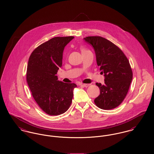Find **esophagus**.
<instances>
[{"mask_svg": "<svg viewBox=\"0 0 154 154\" xmlns=\"http://www.w3.org/2000/svg\"><path fill=\"white\" fill-rule=\"evenodd\" d=\"M90 85V84H82V85H81L82 86H83V87H88V86H89Z\"/></svg>", "mask_w": 154, "mask_h": 154, "instance_id": "1", "label": "esophagus"}]
</instances>
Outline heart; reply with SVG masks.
<instances>
[{
  "mask_svg": "<svg viewBox=\"0 0 154 154\" xmlns=\"http://www.w3.org/2000/svg\"><path fill=\"white\" fill-rule=\"evenodd\" d=\"M85 51H87V50L86 49H85V48H81V51H82V52H83Z\"/></svg>",
  "mask_w": 154,
  "mask_h": 154,
  "instance_id": "heart-1",
  "label": "heart"
}]
</instances>
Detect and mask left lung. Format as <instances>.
<instances>
[{
	"label": "left lung",
	"instance_id": "8db88e82",
	"mask_svg": "<svg viewBox=\"0 0 154 154\" xmlns=\"http://www.w3.org/2000/svg\"><path fill=\"white\" fill-rule=\"evenodd\" d=\"M84 40L93 47L97 64L104 76L103 85L96 83L100 95L94 103L102 109H114L123 101L132 80L129 60L119 47L104 38L87 36Z\"/></svg>",
	"mask_w": 154,
	"mask_h": 154
}]
</instances>
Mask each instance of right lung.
Segmentation results:
<instances>
[{
  "instance_id": "1",
  "label": "right lung",
  "mask_w": 154,
  "mask_h": 154,
  "mask_svg": "<svg viewBox=\"0 0 154 154\" xmlns=\"http://www.w3.org/2000/svg\"><path fill=\"white\" fill-rule=\"evenodd\" d=\"M74 36L54 37L35 48L31 54L26 80L32 95L47 114L57 116L65 113L72 102L74 83L58 80L65 47Z\"/></svg>"
}]
</instances>
